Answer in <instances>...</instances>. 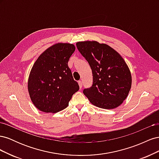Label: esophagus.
I'll use <instances>...</instances> for the list:
<instances>
[{
    "label": "esophagus",
    "instance_id": "34e87169",
    "mask_svg": "<svg viewBox=\"0 0 159 159\" xmlns=\"http://www.w3.org/2000/svg\"><path fill=\"white\" fill-rule=\"evenodd\" d=\"M78 84H79V85H80V89H81V88H82V86H83V82H82V81H81V80H80V81H78Z\"/></svg>",
    "mask_w": 159,
    "mask_h": 159
}]
</instances>
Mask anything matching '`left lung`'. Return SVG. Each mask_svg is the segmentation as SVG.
<instances>
[{
  "instance_id": "left-lung-1",
  "label": "left lung",
  "mask_w": 159,
  "mask_h": 159,
  "mask_svg": "<svg viewBox=\"0 0 159 159\" xmlns=\"http://www.w3.org/2000/svg\"><path fill=\"white\" fill-rule=\"evenodd\" d=\"M76 46L92 70L93 85L84 89V95L99 108H116L125 99L132 78L121 56L107 44L96 41L76 43Z\"/></svg>"
}]
</instances>
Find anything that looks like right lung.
I'll return each mask as SVG.
<instances>
[{
    "instance_id": "add662e5",
    "label": "right lung",
    "mask_w": 159,
    "mask_h": 159,
    "mask_svg": "<svg viewBox=\"0 0 159 159\" xmlns=\"http://www.w3.org/2000/svg\"><path fill=\"white\" fill-rule=\"evenodd\" d=\"M75 47L57 43L46 50L34 64L28 81L33 104L41 111L57 113L68 107L80 89L68 62Z\"/></svg>"
}]
</instances>
